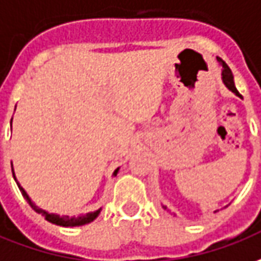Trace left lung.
Listing matches in <instances>:
<instances>
[{"label": "left lung", "instance_id": "obj_1", "mask_svg": "<svg viewBox=\"0 0 261 261\" xmlns=\"http://www.w3.org/2000/svg\"><path fill=\"white\" fill-rule=\"evenodd\" d=\"M222 82H223V85H225L230 92L234 93L238 97H242V94L238 92V89H236V86H234V80H233L232 70L229 69V66H227L223 61H222ZM226 206H227V205H226ZM162 207H164V209H167V206H162ZM215 212H216V211H215Z\"/></svg>", "mask_w": 261, "mask_h": 261}]
</instances>
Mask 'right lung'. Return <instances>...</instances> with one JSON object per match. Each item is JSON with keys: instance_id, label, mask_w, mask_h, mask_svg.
Wrapping results in <instances>:
<instances>
[{"instance_id": "1", "label": "right lung", "mask_w": 261, "mask_h": 261, "mask_svg": "<svg viewBox=\"0 0 261 261\" xmlns=\"http://www.w3.org/2000/svg\"><path fill=\"white\" fill-rule=\"evenodd\" d=\"M11 127H12V120H11ZM11 167H12V164H11ZM117 168L114 172H113V176H116L118 172ZM12 175H14V179H15L16 185H18V188H19V191H21V194H22V196L27 199V202H28L29 205H31V207L35 211L36 213H39V215H42L45 219L48 220V222H50V223H54V225H58V226H63V227H74V226H83V225H87V223H90V222H93V220L96 219L97 216L100 215V212H101V207L100 209H97V211H94V212H89L86 213V215H80V216H67V215H63V216H61V215H58V213H49L46 212L45 209H42V207H39L38 205H35V202L29 198V195L27 194V191L23 189L22 187H21V184L16 181V176H15V172H14V168H12Z\"/></svg>"}]
</instances>
